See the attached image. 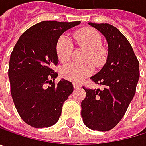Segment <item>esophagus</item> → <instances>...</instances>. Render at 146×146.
Segmentation results:
<instances>
[{
  "label": "esophagus",
  "instance_id": "obj_1",
  "mask_svg": "<svg viewBox=\"0 0 146 146\" xmlns=\"http://www.w3.org/2000/svg\"><path fill=\"white\" fill-rule=\"evenodd\" d=\"M80 86V84H77V83H74V89H77V88H79Z\"/></svg>",
  "mask_w": 146,
  "mask_h": 146
}]
</instances>
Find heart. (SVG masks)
<instances>
[{
    "label": "heart",
    "instance_id": "obj_1",
    "mask_svg": "<svg viewBox=\"0 0 146 146\" xmlns=\"http://www.w3.org/2000/svg\"><path fill=\"white\" fill-rule=\"evenodd\" d=\"M74 39L77 43L86 48L85 63H70L62 67V76L74 83H80L86 77L92 74L94 66H102L106 60L105 50L101 47L102 37L98 31L92 28H82L74 33ZM72 43L66 36H61L56 43V54L61 62H66L70 60L72 53ZM90 61H92L90 62Z\"/></svg>",
    "mask_w": 146,
    "mask_h": 146
}]
</instances>
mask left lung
Returning <instances> with one entry per match:
<instances>
[{"label":"left lung","mask_w":146,"mask_h":146,"mask_svg":"<svg viewBox=\"0 0 146 146\" xmlns=\"http://www.w3.org/2000/svg\"><path fill=\"white\" fill-rule=\"evenodd\" d=\"M99 31L108 42L107 60L91 77L103 89H85L81 116L92 129L106 132L114 128L124 116L132 102L139 78V60L125 36L110 24L88 23Z\"/></svg>","instance_id":"8db88e82"}]
</instances>
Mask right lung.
<instances>
[{
  "instance_id": "1",
  "label": "right lung",
  "mask_w": 146,
  "mask_h": 146,
  "mask_svg": "<svg viewBox=\"0 0 146 146\" xmlns=\"http://www.w3.org/2000/svg\"><path fill=\"white\" fill-rule=\"evenodd\" d=\"M80 21L44 20L26 30L19 38L10 56L8 78L15 108L28 125L42 128L55 124L63 103L74 92L70 81H53L58 74L53 66L59 60L56 43L67 30ZM51 86L46 88L45 85Z\"/></svg>"
}]
</instances>
